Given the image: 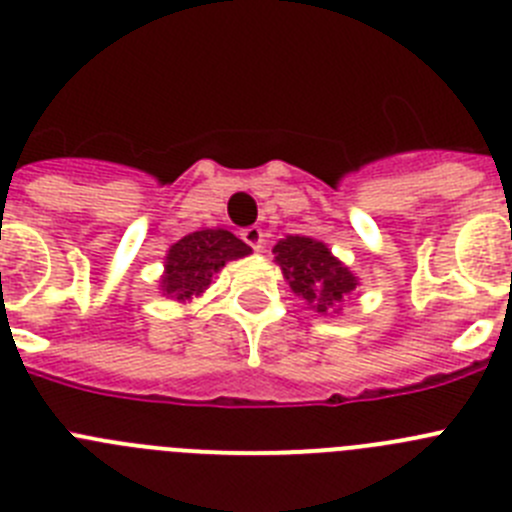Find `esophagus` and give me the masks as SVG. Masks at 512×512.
<instances>
[{"label": "esophagus", "mask_w": 512, "mask_h": 512, "mask_svg": "<svg viewBox=\"0 0 512 512\" xmlns=\"http://www.w3.org/2000/svg\"><path fill=\"white\" fill-rule=\"evenodd\" d=\"M242 240H245L255 252H262V247H265V234H262L260 227L242 229Z\"/></svg>", "instance_id": "obj_1"}]
</instances>
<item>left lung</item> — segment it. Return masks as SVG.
Wrapping results in <instances>:
<instances>
[{
	"mask_svg": "<svg viewBox=\"0 0 512 512\" xmlns=\"http://www.w3.org/2000/svg\"><path fill=\"white\" fill-rule=\"evenodd\" d=\"M275 262L283 270L290 290L318 313H338L358 280L323 242L290 234L275 245Z\"/></svg>",
	"mask_w": 512,
	"mask_h": 512,
	"instance_id": "8db88e82",
	"label": "left lung"
}]
</instances>
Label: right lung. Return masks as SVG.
<instances>
[{"instance_id": "add662e5", "label": "right lung", "mask_w": 512, "mask_h": 512, "mask_svg": "<svg viewBox=\"0 0 512 512\" xmlns=\"http://www.w3.org/2000/svg\"><path fill=\"white\" fill-rule=\"evenodd\" d=\"M250 252V247L227 229H202L186 234L169 247L161 290L174 300L194 298L209 288L214 272L222 270L229 260H240Z\"/></svg>"}]
</instances>
